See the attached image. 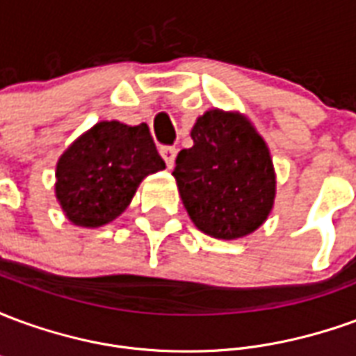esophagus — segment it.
Returning <instances> with one entry per match:
<instances>
[{
  "label": "esophagus",
  "instance_id": "obj_1",
  "mask_svg": "<svg viewBox=\"0 0 356 356\" xmlns=\"http://www.w3.org/2000/svg\"><path fill=\"white\" fill-rule=\"evenodd\" d=\"M160 154L165 160V165L168 168H173L175 163V156H177V148L175 147H160Z\"/></svg>",
  "mask_w": 356,
  "mask_h": 356
}]
</instances>
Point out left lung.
<instances>
[{"mask_svg":"<svg viewBox=\"0 0 356 356\" xmlns=\"http://www.w3.org/2000/svg\"><path fill=\"white\" fill-rule=\"evenodd\" d=\"M194 145L175 160L177 181L194 225L213 238L254 232L275 202V170L265 140L238 114L209 110L191 131Z\"/></svg>","mask_w":356,"mask_h":356,"instance_id":"8db88e82","label":"left lung"}]
</instances>
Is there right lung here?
<instances>
[{
  "label": "right lung",
  "instance_id": "1",
  "mask_svg": "<svg viewBox=\"0 0 356 356\" xmlns=\"http://www.w3.org/2000/svg\"><path fill=\"white\" fill-rule=\"evenodd\" d=\"M163 168L147 124L101 122L60 156L55 191L74 225L101 227L127 208L148 173Z\"/></svg>",
  "mask_w": 356,
  "mask_h": 356
}]
</instances>
